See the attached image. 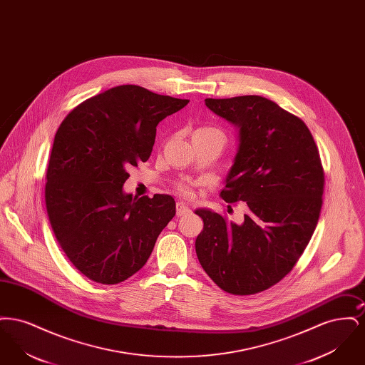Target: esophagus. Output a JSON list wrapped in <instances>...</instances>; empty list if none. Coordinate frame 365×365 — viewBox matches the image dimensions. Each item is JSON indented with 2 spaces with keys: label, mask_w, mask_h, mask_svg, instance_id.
Returning <instances> with one entry per match:
<instances>
[{
  "label": "esophagus",
  "mask_w": 365,
  "mask_h": 365,
  "mask_svg": "<svg viewBox=\"0 0 365 365\" xmlns=\"http://www.w3.org/2000/svg\"><path fill=\"white\" fill-rule=\"evenodd\" d=\"M190 208H189L187 205H185L183 202H178V204H176V215H178L179 217L187 216V215H190Z\"/></svg>",
  "instance_id": "34e87169"
}]
</instances>
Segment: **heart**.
<instances>
[{
	"label": "heart",
	"mask_w": 365,
	"mask_h": 365,
	"mask_svg": "<svg viewBox=\"0 0 365 365\" xmlns=\"http://www.w3.org/2000/svg\"><path fill=\"white\" fill-rule=\"evenodd\" d=\"M202 134H205V135H207V134H208V135H217V137H220V138L223 139V133H222L219 128L212 127V125H202V127L197 128L192 135H202ZM178 190L180 191L182 194H185V195L189 192L187 186H185V185H179V186H178Z\"/></svg>",
	"instance_id": "heart-1"
}]
</instances>
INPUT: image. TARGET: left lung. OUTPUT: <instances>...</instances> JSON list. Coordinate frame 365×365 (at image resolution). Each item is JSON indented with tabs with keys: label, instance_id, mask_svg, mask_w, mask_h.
I'll return each instance as SVG.
<instances>
[{
	"label": "left lung",
	"instance_id": "8db88e82",
	"mask_svg": "<svg viewBox=\"0 0 365 365\" xmlns=\"http://www.w3.org/2000/svg\"><path fill=\"white\" fill-rule=\"evenodd\" d=\"M238 130V152L220 197L245 201L242 225L197 209L204 230L195 240L201 267L230 294H256L284 278L317 225L324 173L307 124L260 96L207 98Z\"/></svg>",
	"mask_w": 365,
	"mask_h": 365
}]
</instances>
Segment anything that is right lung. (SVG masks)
<instances>
[{
  "label": "right lung",
  "mask_w": 365,
  "mask_h": 365,
  "mask_svg": "<svg viewBox=\"0 0 365 365\" xmlns=\"http://www.w3.org/2000/svg\"><path fill=\"white\" fill-rule=\"evenodd\" d=\"M189 100L135 85L97 94L71 110L53 142L45 202L54 237L85 277L116 284L146 264L175 216V200L125 194L128 167L146 161L156 127Z\"/></svg>",
  "instance_id": "add662e5"
}]
</instances>
